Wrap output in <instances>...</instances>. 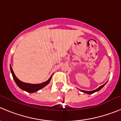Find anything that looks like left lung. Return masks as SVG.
<instances>
[{
  "mask_svg": "<svg viewBox=\"0 0 121 121\" xmlns=\"http://www.w3.org/2000/svg\"><path fill=\"white\" fill-rule=\"evenodd\" d=\"M107 82L106 83H105L104 85H101V86H100L97 89H96V90H93V91H84V90H80V91H81V92H84V93H85V94H92L94 93V92H98V91H99L100 90H101V88H102L104 87V86H105V85L106 84H107Z\"/></svg>",
  "mask_w": 121,
  "mask_h": 121,
  "instance_id": "obj_1",
  "label": "left lung"
}]
</instances>
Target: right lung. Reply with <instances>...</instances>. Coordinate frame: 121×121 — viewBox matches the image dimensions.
<instances>
[{"label": "right lung", "mask_w": 121, "mask_h": 121, "mask_svg": "<svg viewBox=\"0 0 121 121\" xmlns=\"http://www.w3.org/2000/svg\"><path fill=\"white\" fill-rule=\"evenodd\" d=\"M10 71H11V73H12V76H13V80H14V81H15L16 84H17V85L20 89H22V90H23V91H26V92H29V93H33V92L38 91L39 90H41V89H42L43 88L46 86L47 85H48V84L50 83V82L51 79H52V75H53V74H52V75H51L50 77V78L48 79L47 81H45V82H43V83H41V84L26 83V82H22V81H20V80H19V79L16 77L15 74H14L11 65H10Z\"/></svg>", "instance_id": "1"}]
</instances>
